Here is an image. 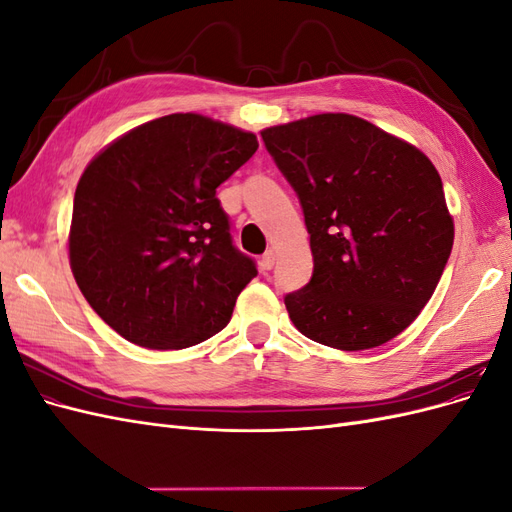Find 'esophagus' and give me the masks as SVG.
Listing matches in <instances>:
<instances>
[{
	"mask_svg": "<svg viewBox=\"0 0 512 512\" xmlns=\"http://www.w3.org/2000/svg\"><path fill=\"white\" fill-rule=\"evenodd\" d=\"M273 265H275V252H273V250H267L265 254H262L260 269H262V271H271Z\"/></svg>",
	"mask_w": 512,
	"mask_h": 512,
	"instance_id": "esophagus-1",
	"label": "esophagus"
}]
</instances>
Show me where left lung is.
<instances>
[{
    "mask_svg": "<svg viewBox=\"0 0 512 512\" xmlns=\"http://www.w3.org/2000/svg\"><path fill=\"white\" fill-rule=\"evenodd\" d=\"M260 134L299 196L314 256L312 280L284 297L292 324L337 350L391 342L421 314L453 250L436 166L346 113Z\"/></svg>",
    "mask_w": 512,
    "mask_h": 512,
    "instance_id": "left-lung-1",
    "label": "left lung"
}]
</instances>
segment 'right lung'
<instances>
[{
    "instance_id": "right-lung-1",
    "label": "right lung",
    "mask_w": 512,
    "mask_h": 512,
    "mask_svg": "<svg viewBox=\"0 0 512 512\" xmlns=\"http://www.w3.org/2000/svg\"><path fill=\"white\" fill-rule=\"evenodd\" d=\"M256 149L252 132L175 113L123 134L85 168L70 267L87 303L128 342L181 350L230 322L258 271L232 245L215 190Z\"/></svg>"
}]
</instances>
